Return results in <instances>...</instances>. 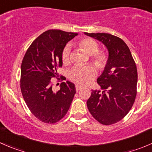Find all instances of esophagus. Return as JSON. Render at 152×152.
<instances>
[{"label": "esophagus", "instance_id": "obj_1", "mask_svg": "<svg viewBox=\"0 0 152 152\" xmlns=\"http://www.w3.org/2000/svg\"><path fill=\"white\" fill-rule=\"evenodd\" d=\"M82 88V87H81V86H79V85H76V91H79V90H80V89Z\"/></svg>", "mask_w": 152, "mask_h": 152}]
</instances>
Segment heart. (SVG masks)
<instances>
[{
  "mask_svg": "<svg viewBox=\"0 0 152 152\" xmlns=\"http://www.w3.org/2000/svg\"><path fill=\"white\" fill-rule=\"evenodd\" d=\"M78 45L85 53L90 56V59L99 68L104 69L108 62V55L104 50H99V45L96 40L90 37H85L78 41ZM63 64L67 65L70 61V50L65 46L62 51ZM97 75V70L91 65H77L72 68L69 73V78L72 82L78 85H86L90 84Z\"/></svg>",
  "mask_w": 152,
  "mask_h": 152,
  "instance_id": "heart-1",
  "label": "heart"
}]
</instances>
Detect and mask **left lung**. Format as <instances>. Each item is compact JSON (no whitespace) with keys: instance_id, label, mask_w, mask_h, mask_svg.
Returning a JSON list of instances; mask_svg holds the SVG:
<instances>
[{"instance_id":"8db88e82","label":"left lung","mask_w":152,"mask_h":152,"mask_svg":"<svg viewBox=\"0 0 152 152\" xmlns=\"http://www.w3.org/2000/svg\"><path fill=\"white\" fill-rule=\"evenodd\" d=\"M85 34L103 42L109 50L107 66L97 79L103 92L92 90L87 106L98 122L111 125L122 120L135 101L137 67L129 48L122 39L107 33Z\"/></svg>"}]
</instances>
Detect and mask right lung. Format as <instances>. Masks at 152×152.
I'll return each mask as SVG.
<instances>
[{
    "mask_svg": "<svg viewBox=\"0 0 152 152\" xmlns=\"http://www.w3.org/2000/svg\"><path fill=\"white\" fill-rule=\"evenodd\" d=\"M77 33L50 29L34 39L27 49L22 64L20 90L31 113L40 121L55 124L68 111L76 88L69 81L62 82L60 90L53 92L51 79L63 81L57 73L62 66V51Z\"/></svg>",
    "mask_w": 152,
    "mask_h": 152,
    "instance_id": "add662e5",
    "label": "right lung"
}]
</instances>
